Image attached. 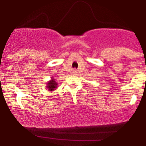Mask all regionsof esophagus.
<instances>
[{"mask_svg":"<svg viewBox=\"0 0 146 146\" xmlns=\"http://www.w3.org/2000/svg\"><path fill=\"white\" fill-rule=\"evenodd\" d=\"M73 73V75H77V74H78V71H77V70H73V73Z\"/></svg>","mask_w":146,"mask_h":146,"instance_id":"1","label":"esophagus"}]
</instances>
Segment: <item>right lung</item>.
<instances>
[{"mask_svg": "<svg viewBox=\"0 0 146 146\" xmlns=\"http://www.w3.org/2000/svg\"><path fill=\"white\" fill-rule=\"evenodd\" d=\"M57 85H58V84H57L56 80H53V79H52L51 81H50L48 83L47 88H48V89L49 90V91H51V90H54L56 89Z\"/></svg>", "mask_w": 146, "mask_h": 146, "instance_id": "1", "label": "right lung"}]
</instances>
